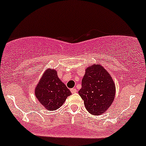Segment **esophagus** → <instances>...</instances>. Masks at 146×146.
Masks as SVG:
<instances>
[{
    "label": "esophagus",
    "instance_id": "1",
    "mask_svg": "<svg viewBox=\"0 0 146 146\" xmlns=\"http://www.w3.org/2000/svg\"><path fill=\"white\" fill-rule=\"evenodd\" d=\"M70 91H71L72 93H76L77 92V90L76 89H75V88H74V89H70Z\"/></svg>",
    "mask_w": 146,
    "mask_h": 146
}]
</instances>
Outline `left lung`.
<instances>
[{
	"label": "left lung",
	"mask_w": 146,
	"mask_h": 146,
	"mask_svg": "<svg viewBox=\"0 0 146 146\" xmlns=\"http://www.w3.org/2000/svg\"><path fill=\"white\" fill-rule=\"evenodd\" d=\"M78 94L89 113L101 115L112 104L116 87L108 72L100 64H93L86 68Z\"/></svg>",
	"instance_id": "8db88e82"
}]
</instances>
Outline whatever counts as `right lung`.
<instances>
[{
    "mask_svg": "<svg viewBox=\"0 0 146 146\" xmlns=\"http://www.w3.org/2000/svg\"><path fill=\"white\" fill-rule=\"evenodd\" d=\"M35 93L39 102L50 111L59 108L72 94L57 76L56 70L53 69H47L44 72Z\"/></svg>",
    "mask_w": 146,
    "mask_h": 146,
    "instance_id": "1",
    "label": "right lung"
}]
</instances>
